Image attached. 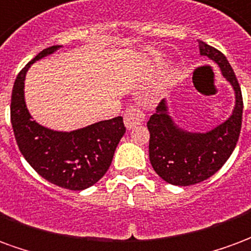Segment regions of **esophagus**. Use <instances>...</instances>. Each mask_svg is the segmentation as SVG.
I'll use <instances>...</instances> for the list:
<instances>
[{
    "mask_svg": "<svg viewBox=\"0 0 251 251\" xmlns=\"http://www.w3.org/2000/svg\"><path fill=\"white\" fill-rule=\"evenodd\" d=\"M144 113L140 112L138 108L129 107L126 109L124 112V126L127 127V129L136 127L138 124L143 123Z\"/></svg>",
    "mask_w": 251,
    "mask_h": 251,
    "instance_id": "34e87169",
    "label": "esophagus"
}]
</instances>
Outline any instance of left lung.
<instances>
[{"mask_svg":"<svg viewBox=\"0 0 251 251\" xmlns=\"http://www.w3.org/2000/svg\"><path fill=\"white\" fill-rule=\"evenodd\" d=\"M202 56L217 64L225 80L234 89L235 105L227 120L206 132L179 127L168 111L166 99L147 123L150 131V162L160 178L175 186H191L218 171L238 142L242 126L243 101L238 80L225 54L199 41Z\"/></svg>","mask_w":251,"mask_h":251,"instance_id":"1","label":"left lung"}]
</instances>
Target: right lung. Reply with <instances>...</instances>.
Returning a JSON list of instances; mask_svg holds the SVG:
<instances>
[{
	"mask_svg": "<svg viewBox=\"0 0 251 251\" xmlns=\"http://www.w3.org/2000/svg\"><path fill=\"white\" fill-rule=\"evenodd\" d=\"M60 48L61 45L44 49L18 73L12 91L10 120L18 148L34 171L58 187L80 191L107 173L126 127L122 116L71 132L54 131L33 120L25 103V76L33 63Z\"/></svg>",
	"mask_w": 251,
	"mask_h": 251,
	"instance_id": "obj_1",
	"label": "right lung"
}]
</instances>
